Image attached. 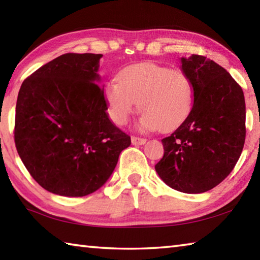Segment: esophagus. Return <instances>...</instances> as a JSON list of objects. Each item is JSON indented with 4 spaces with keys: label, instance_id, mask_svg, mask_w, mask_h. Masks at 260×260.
Returning <instances> with one entry per match:
<instances>
[{
    "label": "esophagus",
    "instance_id": "1",
    "mask_svg": "<svg viewBox=\"0 0 260 260\" xmlns=\"http://www.w3.org/2000/svg\"><path fill=\"white\" fill-rule=\"evenodd\" d=\"M146 139L143 138H138V136H132V143L134 144V146H142V144L146 143Z\"/></svg>",
    "mask_w": 260,
    "mask_h": 260
}]
</instances>
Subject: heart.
<instances>
[{
	"label": "heart",
	"instance_id": "heart-1",
	"mask_svg": "<svg viewBox=\"0 0 260 260\" xmlns=\"http://www.w3.org/2000/svg\"><path fill=\"white\" fill-rule=\"evenodd\" d=\"M104 96L114 124L125 125L139 103L141 128L172 132L191 112L193 87L181 70L142 63L127 68L120 82H108Z\"/></svg>",
	"mask_w": 260,
	"mask_h": 260
}]
</instances>
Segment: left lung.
<instances>
[{
  "label": "left lung",
  "mask_w": 260,
  "mask_h": 260,
  "mask_svg": "<svg viewBox=\"0 0 260 260\" xmlns=\"http://www.w3.org/2000/svg\"><path fill=\"white\" fill-rule=\"evenodd\" d=\"M191 80V112L174 133L162 139L164 156L155 165L175 190L200 193L225 180L245 141V102L241 86L225 69L201 55L181 58Z\"/></svg>",
  "instance_id": "1"
}]
</instances>
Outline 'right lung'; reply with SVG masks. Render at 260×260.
I'll return each instance as SVG.
<instances>
[{
  "mask_svg": "<svg viewBox=\"0 0 260 260\" xmlns=\"http://www.w3.org/2000/svg\"><path fill=\"white\" fill-rule=\"evenodd\" d=\"M101 54L69 52L21 83L15 143L32 178L52 193L81 197L107 182L131 136L110 120L98 83Z\"/></svg>",
  "mask_w": 260,
  "mask_h": 260,
  "instance_id": "1",
  "label": "right lung"
}]
</instances>
